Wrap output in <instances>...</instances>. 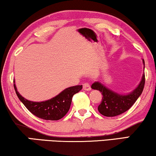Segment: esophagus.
Segmentation results:
<instances>
[{
    "mask_svg": "<svg viewBox=\"0 0 156 156\" xmlns=\"http://www.w3.org/2000/svg\"><path fill=\"white\" fill-rule=\"evenodd\" d=\"M83 89H84V90H86V91L91 90L90 84H89L88 82L84 83V84H83Z\"/></svg>",
    "mask_w": 156,
    "mask_h": 156,
    "instance_id": "34e87169",
    "label": "esophagus"
}]
</instances>
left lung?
Listing matches in <instances>:
<instances>
[{
    "mask_svg": "<svg viewBox=\"0 0 156 156\" xmlns=\"http://www.w3.org/2000/svg\"><path fill=\"white\" fill-rule=\"evenodd\" d=\"M145 66V62L143 60ZM145 85V74L142 76L139 85L135 90L127 95L119 94L106 88L99 82H94L91 88L101 91L103 95L101 104L98 106L99 113L105 116H116L124 113L133 105L144 90Z\"/></svg>",
    "mask_w": 156,
    "mask_h": 156,
    "instance_id": "1",
    "label": "left lung"
}]
</instances>
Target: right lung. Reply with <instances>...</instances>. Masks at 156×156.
<instances>
[{
  "label": "right lung",
  "instance_id": "add662e5",
  "mask_svg": "<svg viewBox=\"0 0 156 156\" xmlns=\"http://www.w3.org/2000/svg\"><path fill=\"white\" fill-rule=\"evenodd\" d=\"M13 85L19 99L32 114L38 118L50 121L59 120L65 116L71 106L73 96L82 89V85L71 87L48 101L33 102L23 97L17 91L15 84Z\"/></svg>",
  "mask_w": 156,
  "mask_h": 156
}]
</instances>
